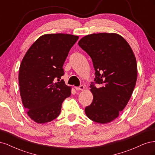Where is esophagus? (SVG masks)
<instances>
[{"label":"esophagus","instance_id":"34e87169","mask_svg":"<svg viewBox=\"0 0 155 155\" xmlns=\"http://www.w3.org/2000/svg\"><path fill=\"white\" fill-rule=\"evenodd\" d=\"M75 88H76V91H83V90H84V88H85V86L81 85L79 87H76Z\"/></svg>","mask_w":155,"mask_h":155}]
</instances>
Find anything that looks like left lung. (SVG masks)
Masks as SVG:
<instances>
[{"label":"left lung","mask_w":155,"mask_h":155,"mask_svg":"<svg viewBox=\"0 0 155 155\" xmlns=\"http://www.w3.org/2000/svg\"><path fill=\"white\" fill-rule=\"evenodd\" d=\"M78 45L91 58L95 70V82L90 86L93 100L85 114L96 123H109L118 118L133 94L137 79L134 54L124 37L114 33L88 35Z\"/></svg>","instance_id":"8db88e82"}]
</instances>
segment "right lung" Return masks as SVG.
<instances>
[{"label":"right lung","mask_w":155,"mask_h":155,"mask_svg":"<svg viewBox=\"0 0 155 155\" xmlns=\"http://www.w3.org/2000/svg\"><path fill=\"white\" fill-rule=\"evenodd\" d=\"M78 39L70 34L43 35L23 58L18 74L20 94L28 115L35 122L55 119L63 101L71 94V87L60 79L69 51Z\"/></svg>","instance_id":"obj_1"}]
</instances>
